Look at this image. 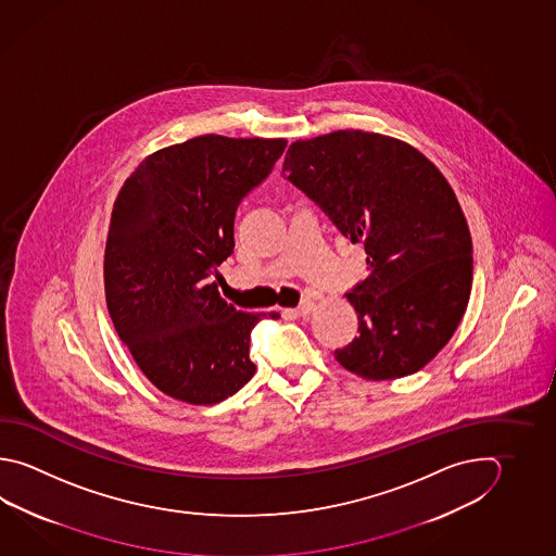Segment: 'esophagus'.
<instances>
[{"mask_svg": "<svg viewBox=\"0 0 556 556\" xmlns=\"http://www.w3.org/2000/svg\"><path fill=\"white\" fill-rule=\"evenodd\" d=\"M313 311H315V303H313V301H303L301 306H296V308H287V311H283V315L291 316V318H296V316L311 315Z\"/></svg>", "mask_w": 556, "mask_h": 556, "instance_id": "obj_1", "label": "esophagus"}]
</instances>
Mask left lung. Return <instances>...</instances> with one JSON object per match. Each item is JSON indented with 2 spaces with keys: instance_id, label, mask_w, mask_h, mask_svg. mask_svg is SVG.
I'll return each instance as SVG.
<instances>
[{
  "instance_id": "left-lung-1",
  "label": "left lung",
  "mask_w": 556,
  "mask_h": 556,
  "mask_svg": "<svg viewBox=\"0 0 556 556\" xmlns=\"http://www.w3.org/2000/svg\"><path fill=\"white\" fill-rule=\"evenodd\" d=\"M281 175L366 248L369 275L346 293L359 336L336 350L338 364L374 381L427 366L460 323L473 269L446 178L407 143L352 129L296 141Z\"/></svg>"
}]
</instances>
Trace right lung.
<instances>
[{
	"instance_id": "obj_1",
	"label": "right lung",
	"mask_w": 556,
	"mask_h": 556,
	"mask_svg": "<svg viewBox=\"0 0 556 556\" xmlns=\"http://www.w3.org/2000/svg\"><path fill=\"white\" fill-rule=\"evenodd\" d=\"M285 147L194 137L147 157L117 194L105 243L108 311L139 369L168 397L214 405L255 374L250 334L267 315L236 311L214 279L233 253L241 200L271 175Z\"/></svg>"
}]
</instances>
